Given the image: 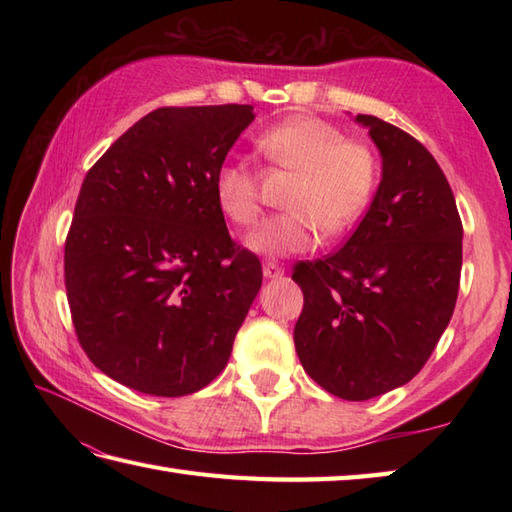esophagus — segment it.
<instances>
[{
    "mask_svg": "<svg viewBox=\"0 0 512 512\" xmlns=\"http://www.w3.org/2000/svg\"><path fill=\"white\" fill-rule=\"evenodd\" d=\"M264 277L266 279H281V277H284V268L277 266V264H266L264 266Z\"/></svg>",
    "mask_w": 512,
    "mask_h": 512,
    "instance_id": "obj_1",
    "label": "esophagus"
}]
</instances>
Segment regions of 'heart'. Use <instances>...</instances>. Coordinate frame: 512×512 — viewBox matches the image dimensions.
Masks as SVG:
<instances>
[{
    "label": "heart",
    "instance_id": "obj_1",
    "mask_svg": "<svg viewBox=\"0 0 512 512\" xmlns=\"http://www.w3.org/2000/svg\"><path fill=\"white\" fill-rule=\"evenodd\" d=\"M273 169L297 173L284 206L246 237V248L264 257L308 253L321 231L336 237L358 222L378 187V158L365 143L347 140L339 127L317 116H292L259 136ZM220 211L237 226L262 213L257 171L244 160H226L213 176Z\"/></svg>",
    "mask_w": 512,
    "mask_h": 512
}]
</instances>
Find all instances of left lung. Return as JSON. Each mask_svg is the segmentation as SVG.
<instances>
[{"instance_id":"8db88e82","label":"left lung","mask_w":512,"mask_h":512,"mask_svg":"<svg viewBox=\"0 0 512 512\" xmlns=\"http://www.w3.org/2000/svg\"><path fill=\"white\" fill-rule=\"evenodd\" d=\"M380 184L341 250L303 262L295 347L312 380L343 400H369L416 376L447 330L460 288L462 222L427 147L376 116Z\"/></svg>"}]
</instances>
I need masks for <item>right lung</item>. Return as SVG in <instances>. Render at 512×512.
<instances>
[{
    "label": "right lung",
    "instance_id": "obj_1",
    "mask_svg": "<svg viewBox=\"0 0 512 512\" xmlns=\"http://www.w3.org/2000/svg\"><path fill=\"white\" fill-rule=\"evenodd\" d=\"M250 105L160 107L83 180L65 239V290L79 343L116 383L187 396L220 376L262 288L235 248L213 176Z\"/></svg>",
    "mask_w": 512,
    "mask_h": 512
}]
</instances>
